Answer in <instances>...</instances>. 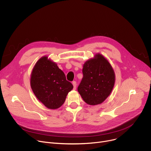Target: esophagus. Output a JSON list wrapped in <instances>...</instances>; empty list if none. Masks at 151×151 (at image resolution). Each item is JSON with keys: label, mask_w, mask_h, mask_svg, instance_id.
Segmentation results:
<instances>
[{"label": "esophagus", "mask_w": 151, "mask_h": 151, "mask_svg": "<svg viewBox=\"0 0 151 151\" xmlns=\"http://www.w3.org/2000/svg\"><path fill=\"white\" fill-rule=\"evenodd\" d=\"M72 84L73 85V89L76 90V81H73Z\"/></svg>", "instance_id": "obj_1"}]
</instances>
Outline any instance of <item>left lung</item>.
Instances as JSON below:
<instances>
[{
    "mask_svg": "<svg viewBox=\"0 0 151 151\" xmlns=\"http://www.w3.org/2000/svg\"><path fill=\"white\" fill-rule=\"evenodd\" d=\"M82 73L78 91L84 101L90 105L103 102L110 95L115 83V73L111 64L101 54H96L84 63Z\"/></svg>",
    "mask_w": 151,
    "mask_h": 151,
    "instance_id": "1",
    "label": "left lung"
}]
</instances>
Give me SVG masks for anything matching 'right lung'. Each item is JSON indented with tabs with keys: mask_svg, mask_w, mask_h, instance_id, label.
Masks as SVG:
<instances>
[{
	"mask_svg": "<svg viewBox=\"0 0 151 151\" xmlns=\"http://www.w3.org/2000/svg\"><path fill=\"white\" fill-rule=\"evenodd\" d=\"M30 85L37 99L51 109L61 106L73 88L57 64L47 57H42L36 63L31 75Z\"/></svg>",
	"mask_w": 151,
	"mask_h": 151,
	"instance_id": "add662e5",
	"label": "right lung"
}]
</instances>
